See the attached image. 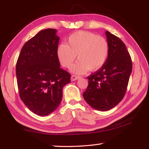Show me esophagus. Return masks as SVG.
Wrapping results in <instances>:
<instances>
[{"label": "esophagus", "instance_id": "obj_1", "mask_svg": "<svg viewBox=\"0 0 149 149\" xmlns=\"http://www.w3.org/2000/svg\"><path fill=\"white\" fill-rule=\"evenodd\" d=\"M79 78H80L79 76H77V75H72L71 77V81H74L77 80L78 79H79Z\"/></svg>", "mask_w": 149, "mask_h": 149}]
</instances>
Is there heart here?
<instances>
[{
	"instance_id": "1",
	"label": "heart",
	"mask_w": 149,
	"mask_h": 149,
	"mask_svg": "<svg viewBox=\"0 0 149 149\" xmlns=\"http://www.w3.org/2000/svg\"><path fill=\"white\" fill-rule=\"evenodd\" d=\"M109 46L104 37L91 32L80 31L72 34L67 45L61 44L58 48L57 55L63 66L69 68L75 60H79L71 70L78 74L100 68L107 59Z\"/></svg>"
}]
</instances>
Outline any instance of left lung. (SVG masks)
Listing matches in <instances>:
<instances>
[{"instance_id":"left-lung-1","label":"left lung","mask_w":149,"mask_h":149,"mask_svg":"<svg viewBox=\"0 0 149 149\" xmlns=\"http://www.w3.org/2000/svg\"><path fill=\"white\" fill-rule=\"evenodd\" d=\"M109 52L104 65L87 77V88L83 93L85 101L95 110L112 109L123 99L132 71V62L125 44L106 31Z\"/></svg>"}]
</instances>
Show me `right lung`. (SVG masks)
I'll list each match as a JSON object with an SVG mask.
<instances>
[{
	"label": "right lung",
	"instance_id": "obj_1",
	"mask_svg": "<svg viewBox=\"0 0 149 149\" xmlns=\"http://www.w3.org/2000/svg\"><path fill=\"white\" fill-rule=\"evenodd\" d=\"M57 30L47 29L26 42L16 63L20 99L34 114L45 116L56 109L62 89L71 75L60 68L57 55Z\"/></svg>",
	"mask_w": 149,
	"mask_h": 149
}]
</instances>
